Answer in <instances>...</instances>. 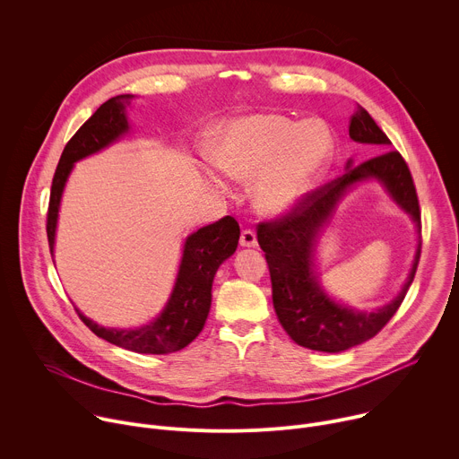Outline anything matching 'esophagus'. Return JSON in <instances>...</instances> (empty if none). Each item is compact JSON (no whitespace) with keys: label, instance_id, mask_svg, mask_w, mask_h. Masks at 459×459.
I'll use <instances>...</instances> for the list:
<instances>
[{"label":"esophagus","instance_id":"34e87169","mask_svg":"<svg viewBox=\"0 0 459 459\" xmlns=\"http://www.w3.org/2000/svg\"><path fill=\"white\" fill-rule=\"evenodd\" d=\"M239 245L241 247H255L257 239H255V232L252 229H245L239 236Z\"/></svg>","mask_w":459,"mask_h":459}]
</instances>
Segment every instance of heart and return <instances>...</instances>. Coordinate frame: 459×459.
<instances>
[{
    "label": "heart",
    "instance_id": "obj_1",
    "mask_svg": "<svg viewBox=\"0 0 459 459\" xmlns=\"http://www.w3.org/2000/svg\"><path fill=\"white\" fill-rule=\"evenodd\" d=\"M334 156V138L321 121H298L276 112L230 119L216 128L211 160L229 178L254 185L261 214L292 212Z\"/></svg>",
    "mask_w": 459,
    "mask_h": 459
}]
</instances>
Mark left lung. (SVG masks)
Instances as JSON below:
<instances>
[{
  "mask_svg": "<svg viewBox=\"0 0 459 459\" xmlns=\"http://www.w3.org/2000/svg\"><path fill=\"white\" fill-rule=\"evenodd\" d=\"M349 136L358 143L379 145L383 151L390 140L370 114L358 107L351 117ZM377 179L405 212L412 216L421 232V211L412 174L398 151H385L358 167L347 163V172L331 183L314 188L289 214L257 225V243L265 252L273 281V303L285 333L301 347L319 352H342L374 338L396 314L414 281L421 255V239L414 264L402 292L388 305L374 312H359L343 307L323 292L314 274V248L321 227L326 223L356 183Z\"/></svg>",
  "mask_w": 459,
  "mask_h": 459,
  "instance_id": "1",
  "label": "left lung"
}]
</instances>
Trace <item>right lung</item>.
<instances>
[{
  "label": "right lung",
  "mask_w": 459,
  "mask_h": 459,
  "mask_svg": "<svg viewBox=\"0 0 459 459\" xmlns=\"http://www.w3.org/2000/svg\"><path fill=\"white\" fill-rule=\"evenodd\" d=\"M133 94H121L105 101L65 145L54 172L50 202L47 212V238L50 254L61 194L76 161L108 147L128 130L125 108L133 101ZM239 225L232 216H225L186 238L183 257L172 294L163 312L140 329H105L78 308V316L89 329L105 342L138 354H169L185 349L195 340L207 321L212 301V281L216 271L227 257L236 252Z\"/></svg>",
  "instance_id": "right-lung-1"
}]
</instances>
